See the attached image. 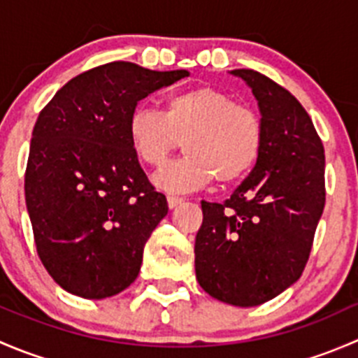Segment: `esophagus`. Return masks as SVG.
Here are the masks:
<instances>
[{
	"label": "esophagus",
	"instance_id": "34e87169",
	"mask_svg": "<svg viewBox=\"0 0 358 358\" xmlns=\"http://www.w3.org/2000/svg\"><path fill=\"white\" fill-rule=\"evenodd\" d=\"M183 202L182 197H175V196H168V206L169 209H175L176 206H180Z\"/></svg>",
	"mask_w": 358,
	"mask_h": 358
}]
</instances>
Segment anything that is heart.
<instances>
[{
	"instance_id": "b5f03b06",
	"label": "heart",
	"mask_w": 358,
	"mask_h": 358,
	"mask_svg": "<svg viewBox=\"0 0 358 358\" xmlns=\"http://www.w3.org/2000/svg\"><path fill=\"white\" fill-rule=\"evenodd\" d=\"M126 133L133 154L152 168L161 166L182 138L185 156L154 176V185L169 194L194 192L213 180L230 185L244 178L265 140L258 112L213 86L171 93L162 112L136 106Z\"/></svg>"
}]
</instances>
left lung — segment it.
<instances>
[{"instance_id": "8db88e82", "label": "left lung", "mask_w": 358, "mask_h": 358, "mask_svg": "<svg viewBox=\"0 0 358 358\" xmlns=\"http://www.w3.org/2000/svg\"><path fill=\"white\" fill-rule=\"evenodd\" d=\"M262 114L263 150L223 204L202 201L196 277L213 298L258 306L301 277L326 202L324 147L301 103L266 76L236 69Z\"/></svg>"}]
</instances>
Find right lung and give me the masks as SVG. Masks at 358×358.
Instances as JSON below:
<instances>
[{
    "label": "right lung",
    "instance_id": "obj_1",
    "mask_svg": "<svg viewBox=\"0 0 358 358\" xmlns=\"http://www.w3.org/2000/svg\"><path fill=\"white\" fill-rule=\"evenodd\" d=\"M185 76L110 62L71 79L38 115L25 204L39 259L71 294L110 298L138 277L168 202L140 168L126 126L140 100Z\"/></svg>",
    "mask_w": 358,
    "mask_h": 358
}]
</instances>
